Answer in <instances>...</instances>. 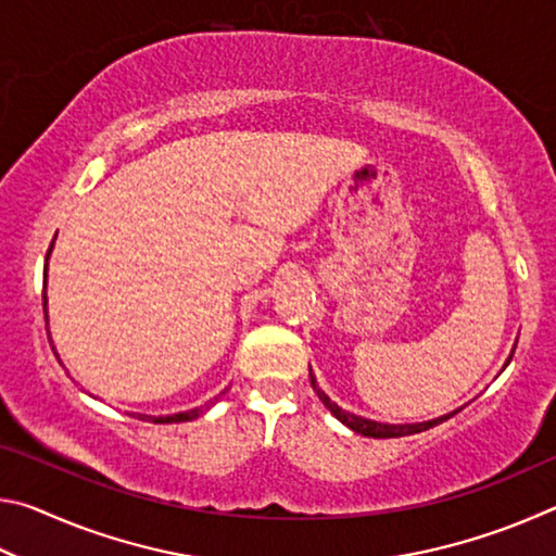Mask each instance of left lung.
<instances>
[{"label": "left lung", "mask_w": 556, "mask_h": 556, "mask_svg": "<svg viewBox=\"0 0 556 556\" xmlns=\"http://www.w3.org/2000/svg\"><path fill=\"white\" fill-rule=\"evenodd\" d=\"M515 353V351H513ZM513 353H510V357H507L505 361V365L503 368H507V365H510V361H513ZM308 378H312V388H314V392L318 394V400L324 402V407L333 414V417L341 421V425H345L348 429L351 431H355V434H361V437H372V439H397V437H409V434H419V431H427V429H431V427H437V425H441V421H446L448 417H454L456 412H460V409H454V412H448V414H444V417H437V419H429V421H417V425H384V421H375V419H365V417H357V414H353V412H348V409H343V407H338V404L328 397V394L318 388V382H316V375L312 372V368H308Z\"/></svg>", "instance_id": "obj_1"}]
</instances>
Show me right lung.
I'll use <instances>...</instances> for the list:
<instances>
[{"label": "right lung", "mask_w": 556, "mask_h": 556, "mask_svg": "<svg viewBox=\"0 0 556 556\" xmlns=\"http://www.w3.org/2000/svg\"><path fill=\"white\" fill-rule=\"evenodd\" d=\"M51 250H53V242H51V248H49V255H46V262H49V257H51ZM43 314H46V321H49V299H46V287H43ZM49 341H51V333H49ZM53 351H55V348H53ZM55 355H59V353H55ZM215 402H218V397H213L211 402H205L203 407H195V409H188V412H178V414H166V417H152V414H137V417L144 419V421H154V425H178V421H191L195 417H201V414L208 412Z\"/></svg>", "instance_id": "obj_1"}]
</instances>
